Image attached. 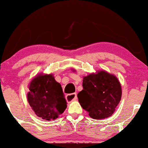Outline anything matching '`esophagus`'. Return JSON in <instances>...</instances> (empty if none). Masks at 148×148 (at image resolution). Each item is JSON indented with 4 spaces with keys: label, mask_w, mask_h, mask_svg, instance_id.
Masks as SVG:
<instances>
[{
    "label": "esophagus",
    "mask_w": 148,
    "mask_h": 148,
    "mask_svg": "<svg viewBox=\"0 0 148 148\" xmlns=\"http://www.w3.org/2000/svg\"><path fill=\"white\" fill-rule=\"evenodd\" d=\"M77 100V95H76V93H70V94H68L66 96V100L68 101V102H72V101Z\"/></svg>",
    "instance_id": "34e87169"
}]
</instances>
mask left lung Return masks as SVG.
Listing matches in <instances>:
<instances>
[{
	"instance_id": "1",
	"label": "left lung",
	"mask_w": 148,
	"mask_h": 148,
	"mask_svg": "<svg viewBox=\"0 0 148 148\" xmlns=\"http://www.w3.org/2000/svg\"><path fill=\"white\" fill-rule=\"evenodd\" d=\"M83 89L78 93V102L95 119L110 117L120 102L121 88L115 76L104 71L83 78Z\"/></svg>"
}]
</instances>
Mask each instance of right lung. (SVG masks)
<instances>
[{"mask_svg":"<svg viewBox=\"0 0 148 148\" xmlns=\"http://www.w3.org/2000/svg\"><path fill=\"white\" fill-rule=\"evenodd\" d=\"M27 98L35 113L48 121L57 118L67 107L62 87L52 74L36 76L30 83Z\"/></svg>","mask_w":148,"mask_h":148,"instance_id":"right-lung-1","label":"right lung"}]
</instances>
